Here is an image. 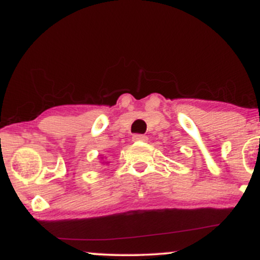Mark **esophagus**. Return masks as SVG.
<instances>
[{
  "mask_svg": "<svg viewBox=\"0 0 260 260\" xmlns=\"http://www.w3.org/2000/svg\"><path fill=\"white\" fill-rule=\"evenodd\" d=\"M133 142H147L148 137L144 136V134H134L132 137Z\"/></svg>",
  "mask_w": 260,
  "mask_h": 260,
  "instance_id": "34e87169",
  "label": "esophagus"
}]
</instances>
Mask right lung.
I'll use <instances>...</instances> for the list:
<instances>
[{"instance_id": "add662e5", "label": "right lung", "mask_w": 260, "mask_h": 260, "mask_svg": "<svg viewBox=\"0 0 260 260\" xmlns=\"http://www.w3.org/2000/svg\"><path fill=\"white\" fill-rule=\"evenodd\" d=\"M101 159H104V157H101ZM104 162H106V161H104Z\"/></svg>"}]
</instances>
